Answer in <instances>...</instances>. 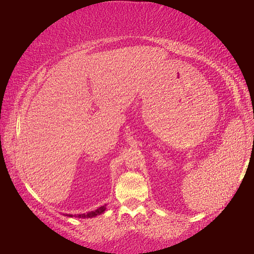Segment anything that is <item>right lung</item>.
Listing matches in <instances>:
<instances>
[{
  "label": "right lung",
  "instance_id": "add662e5",
  "mask_svg": "<svg viewBox=\"0 0 254 254\" xmlns=\"http://www.w3.org/2000/svg\"><path fill=\"white\" fill-rule=\"evenodd\" d=\"M105 210V205L104 206H101V207H98L95 210H92V212H88L86 214H78V215H74V216L78 217V218H91V217H95L97 215H100L102 213H104ZM68 216H72V215H68Z\"/></svg>",
  "mask_w": 254,
  "mask_h": 254
}]
</instances>
